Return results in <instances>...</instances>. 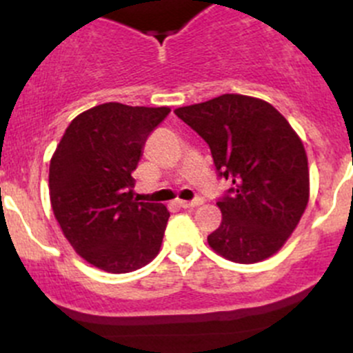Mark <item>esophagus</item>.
<instances>
[{"instance_id":"obj_1","label":"esophagus","mask_w":353,"mask_h":353,"mask_svg":"<svg viewBox=\"0 0 353 353\" xmlns=\"http://www.w3.org/2000/svg\"><path fill=\"white\" fill-rule=\"evenodd\" d=\"M203 205V199L196 198L193 201H184V199H179V206L181 208H196V206Z\"/></svg>"}]
</instances>
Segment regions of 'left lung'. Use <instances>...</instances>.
Wrapping results in <instances>:
<instances>
[{
	"instance_id": "obj_1",
	"label": "left lung",
	"mask_w": 353,
	"mask_h": 353,
	"mask_svg": "<svg viewBox=\"0 0 353 353\" xmlns=\"http://www.w3.org/2000/svg\"><path fill=\"white\" fill-rule=\"evenodd\" d=\"M174 112L208 143L219 176L232 183L216 201L222 222L210 248L243 265L280 251L309 201L307 155L288 121L268 102L239 94Z\"/></svg>"
}]
</instances>
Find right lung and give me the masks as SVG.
I'll list each match as a JSON object with an SVG mask.
<instances>
[{"mask_svg": "<svg viewBox=\"0 0 353 353\" xmlns=\"http://www.w3.org/2000/svg\"><path fill=\"white\" fill-rule=\"evenodd\" d=\"M169 108L119 102L78 114L49 165L56 220L74 251L108 273H130L159 254L170 213L134 198L133 170Z\"/></svg>", "mask_w": 353, "mask_h": 353, "instance_id": "1", "label": "right lung"}]
</instances>
